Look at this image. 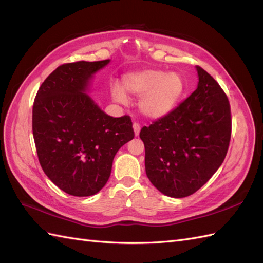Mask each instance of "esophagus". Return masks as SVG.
<instances>
[{
    "mask_svg": "<svg viewBox=\"0 0 263 263\" xmlns=\"http://www.w3.org/2000/svg\"><path fill=\"white\" fill-rule=\"evenodd\" d=\"M133 128H134L135 136H138L139 133H140V125L138 123H134L133 124Z\"/></svg>",
    "mask_w": 263,
    "mask_h": 263,
    "instance_id": "esophagus-1",
    "label": "esophagus"
}]
</instances>
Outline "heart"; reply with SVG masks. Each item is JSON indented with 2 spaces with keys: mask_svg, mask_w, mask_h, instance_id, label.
<instances>
[{
  "mask_svg": "<svg viewBox=\"0 0 263 263\" xmlns=\"http://www.w3.org/2000/svg\"><path fill=\"white\" fill-rule=\"evenodd\" d=\"M122 87L114 86L112 98L121 104H127L125 91L140 97L138 107L142 115L158 119L172 112L184 93V81L177 72L164 70L145 69L126 74Z\"/></svg>",
  "mask_w": 263,
  "mask_h": 263,
  "instance_id": "heart-1",
  "label": "heart"
}]
</instances>
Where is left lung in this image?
<instances>
[{"label": "left lung", "instance_id": "left-lung-1", "mask_svg": "<svg viewBox=\"0 0 263 263\" xmlns=\"http://www.w3.org/2000/svg\"><path fill=\"white\" fill-rule=\"evenodd\" d=\"M195 68L196 90L139 134L148 179L162 194L176 198L195 193L218 170L232 134L226 94L204 69Z\"/></svg>", "mask_w": 263, "mask_h": 263}]
</instances>
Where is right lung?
I'll return each mask as SVG.
<instances>
[{
    "label": "right lung",
    "mask_w": 263,
    "mask_h": 263,
    "mask_svg": "<svg viewBox=\"0 0 263 263\" xmlns=\"http://www.w3.org/2000/svg\"><path fill=\"white\" fill-rule=\"evenodd\" d=\"M78 61L55 69L33 106V135L46 176L63 192L91 196L106 184L117 151L134 138L129 116L112 117L87 92L109 63Z\"/></svg>",
    "instance_id": "1"
}]
</instances>
